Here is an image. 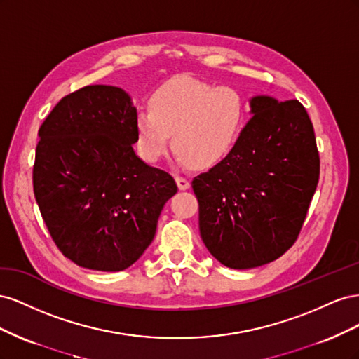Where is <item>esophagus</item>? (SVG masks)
Here are the masks:
<instances>
[{
	"label": "esophagus",
	"instance_id": "1",
	"mask_svg": "<svg viewBox=\"0 0 359 359\" xmlns=\"http://www.w3.org/2000/svg\"><path fill=\"white\" fill-rule=\"evenodd\" d=\"M175 181L178 184V189L180 190H187L190 187V180H187L186 177H181V175H177L175 177Z\"/></svg>",
	"mask_w": 359,
	"mask_h": 359
}]
</instances>
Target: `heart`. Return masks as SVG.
Listing matches in <instances>:
<instances>
[{
  "mask_svg": "<svg viewBox=\"0 0 359 359\" xmlns=\"http://www.w3.org/2000/svg\"><path fill=\"white\" fill-rule=\"evenodd\" d=\"M245 114L243 95L232 86L173 78L149 97V109L136 114L137 151L145 161L156 163L168 153L172 135L182 163L214 166L235 147Z\"/></svg>",
  "mask_w": 359,
  "mask_h": 359,
  "instance_id": "b5f03b06",
  "label": "heart"
}]
</instances>
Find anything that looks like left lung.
Returning <instances> with one entry per match:
<instances>
[{"label":"left lung","mask_w":359,"mask_h":359,"mask_svg":"<svg viewBox=\"0 0 359 359\" xmlns=\"http://www.w3.org/2000/svg\"><path fill=\"white\" fill-rule=\"evenodd\" d=\"M252 114L231 153L191 181L202 241L233 269L273 262L295 244L320 173L311 119L298 100L259 95Z\"/></svg>","instance_id":"1"}]
</instances>
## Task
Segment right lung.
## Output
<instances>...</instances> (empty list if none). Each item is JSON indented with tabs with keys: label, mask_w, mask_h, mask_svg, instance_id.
<instances>
[{
	"label": "right lung",
	"mask_w": 359,
	"mask_h": 359,
	"mask_svg": "<svg viewBox=\"0 0 359 359\" xmlns=\"http://www.w3.org/2000/svg\"><path fill=\"white\" fill-rule=\"evenodd\" d=\"M136 114L121 88L88 85L62 97L39 128L34 196L53 243L79 266L133 265L178 191L168 172L135 154Z\"/></svg>",
	"instance_id": "right-lung-1"
}]
</instances>
